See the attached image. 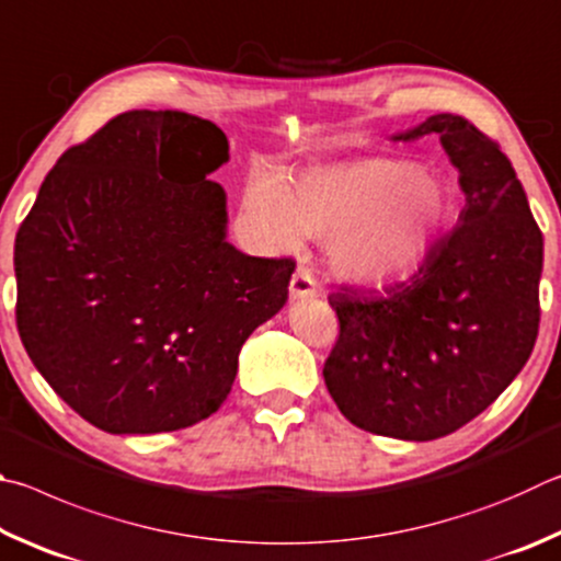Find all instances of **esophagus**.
Listing matches in <instances>:
<instances>
[{"label":"esophagus","instance_id":"esophagus-1","mask_svg":"<svg viewBox=\"0 0 561 561\" xmlns=\"http://www.w3.org/2000/svg\"><path fill=\"white\" fill-rule=\"evenodd\" d=\"M318 280L308 268H298L290 278V300H306L318 296Z\"/></svg>","mask_w":561,"mask_h":561}]
</instances>
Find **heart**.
Masks as SVG:
<instances>
[{
  "label": "heart",
  "instance_id": "b5f03b06",
  "mask_svg": "<svg viewBox=\"0 0 561 561\" xmlns=\"http://www.w3.org/2000/svg\"><path fill=\"white\" fill-rule=\"evenodd\" d=\"M243 209L265 249L296 251L302 233L328 239V265L350 286H385L426 259L454 211L450 186L411 160L320 167L293 190L253 176Z\"/></svg>",
  "mask_w": 561,
  "mask_h": 561
}]
</instances>
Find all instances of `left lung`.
Listing matches in <instances>:
<instances>
[{
	"label": "left lung",
	"mask_w": 561,
	"mask_h": 561,
	"mask_svg": "<svg viewBox=\"0 0 561 561\" xmlns=\"http://www.w3.org/2000/svg\"><path fill=\"white\" fill-rule=\"evenodd\" d=\"M438 135L466 206L409 280L385 293L340 290V337L322 369L352 424L434 440L485 411L533 355L545 241L500 147L466 117L438 113L391 137Z\"/></svg>",
	"instance_id": "8db88e82"
}]
</instances>
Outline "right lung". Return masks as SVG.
I'll return each instance as SVG.
<instances>
[{
	"label": "right lung",
	"mask_w": 561,
	"mask_h": 561,
	"mask_svg": "<svg viewBox=\"0 0 561 561\" xmlns=\"http://www.w3.org/2000/svg\"><path fill=\"white\" fill-rule=\"evenodd\" d=\"M229 140L130 111L66 150L14 241L16 328L51 389L107 434L199 424L251 332L288 300L290 259L245 255L221 184Z\"/></svg>",
	"instance_id": "obj_1"
}]
</instances>
